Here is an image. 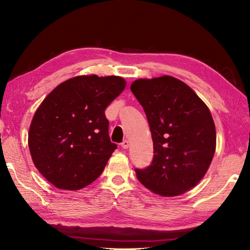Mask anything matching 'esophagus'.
<instances>
[{
  "label": "esophagus",
  "mask_w": 250,
  "mask_h": 250,
  "mask_svg": "<svg viewBox=\"0 0 250 250\" xmlns=\"http://www.w3.org/2000/svg\"><path fill=\"white\" fill-rule=\"evenodd\" d=\"M130 145H131V142L128 141V140H125L123 143H122V147L124 149H127L128 147H130Z\"/></svg>",
  "instance_id": "1"
}]
</instances>
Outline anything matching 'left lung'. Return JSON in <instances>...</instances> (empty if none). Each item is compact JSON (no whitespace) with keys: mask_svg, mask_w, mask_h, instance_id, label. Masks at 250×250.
I'll return each instance as SVG.
<instances>
[{"mask_svg":"<svg viewBox=\"0 0 250 250\" xmlns=\"http://www.w3.org/2000/svg\"><path fill=\"white\" fill-rule=\"evenodd\" d=\"M131 90L149 123L153 161L137 178L162 197H176L203 179L216 148V131L207 105L187 83L168 75L137 79Z\"/></svg>","mask_w":250,"mask_h":250,"instance_id":"1","label":"left lung"}]
</instances>
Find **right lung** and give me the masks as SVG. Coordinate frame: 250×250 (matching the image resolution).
<instances>
[{
  "mask_svg": "<svg viewBox=\"0 0 250 250\" xmlns=\"http://www.w3.org/2000/svg\"><path fill=\"white\" fill-rule=\"evenodd\" d=\"M120 76L80 75L62 82L33 116L29 149L35 167L52 186L78 190L94 182L117 148L105 109L125 88Z\"/></svg>",
  "mask_w": 250,
  "mask_h": 250,
  "instance_id": "right-lung-1",
  "label": "right lung"
}]
</instances>
